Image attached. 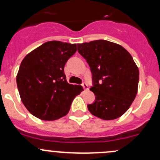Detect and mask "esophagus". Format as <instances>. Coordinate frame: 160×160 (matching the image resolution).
I'll list each match as a JSON object with an SVG mask.
<instances>
[{
  "label": "esophagus",
  "instance_id": "1",
  "mask_svg": "<svg viewBox=\"0 0 160 160\" xmlns=\"http://www.w3.org/2000/svg\"><path fill=\"white\" fill-rule=\"evenodd\" d=\"M82 87H83V89H84V90H88V85L86 83H82Z\"/></svg>",
  "mask_w": 160,
  "mask_h": 160
}]
</instances>
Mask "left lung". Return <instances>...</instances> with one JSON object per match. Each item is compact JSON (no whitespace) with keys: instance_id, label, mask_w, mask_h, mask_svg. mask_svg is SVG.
Here are the masks:
<instances>
[{"instance_id":"left-lung-1","label":"left lung","mask_w":160,"mask_h":160,"mask_svg":"<svg viewBox=\"0 0 160 160\" xmlns=\"http://www.w3.org/2000/svg\"><path fill=\"white\" fill-rule=\"evenodd\" d=\"M92 73L95 101L88 104L93 115L104 120L121 117L130 108L138 90L139 72L133 58L122 46L107 40L77 44Z\"/></svg>"}]
</instances>
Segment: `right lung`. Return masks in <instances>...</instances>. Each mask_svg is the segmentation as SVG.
I'll list each match as a JSON object with an SVG mask.
<instances>
[{
  "label": "right lung",
  "instance_id": "obj_1",
  "mask_svg": "<svg viewBox=\"0 0 160 160\" xmlns=\"http://www.w3.org/2000/svg\"><path fill=\"white\" fill-rule=\"evenodd\" d=\"M77 52V44L59 41L44 43L21 63L17 86L22 103L32 115L45 121L63 117L81 86L68 83L64 67Z\"/></svg>",
  "mask_w": 160,
  "mask_h": 160
}]
</instances>
